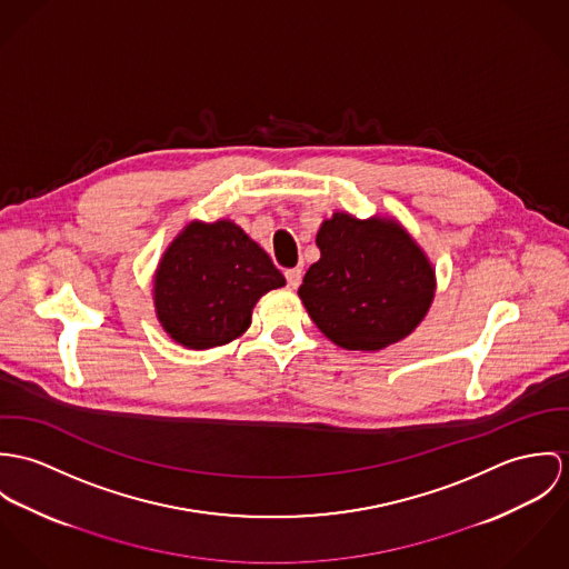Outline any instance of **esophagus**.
<instances>
[{"mask_svg": "<svg viewBox=\"0 0 569 569\" xmlns=\"http://www.w3.org/2000/svg\"><path fill=\"white\" fill-rule=\"evenodd\" d=\"M286 279H288V286L292 290H297L303 281V270L301 268H290V270H286Z\"/></svg>", "mask_w": 569, "mask_h": 569, "instance_id": "obj_1", "label": "esophagus"}]
</instances>
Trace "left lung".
<instances>
[{
    "mask_svg": "<svg viewBox=\"0 0 569 569\" xmlns=\"http://www.w3.org/2000/svg\"><path fill=\"white\" fill-rule=\"evenodd\" d=\"M320 259L299 297L316 327L347 351L376 353L408 338L430 312L437 272L392 216L333 211L316 233Z\"/></svg>",
    "mask_w": 569,
    "mask_h": 569,
    "instance_id": "1",
    "label": "left lung"
}]
</instances>
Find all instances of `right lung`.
Wrapping results in <instances>:
<instances>
[{
    "label": "right lung",
    "mask_w": 569,
    "mask_h": 569,
    "mask_svg": "<svg viewBox=\"0 0 569 569\" xmlns=\"http://www.w3.org/2000/svg\"><path fill=\"white\" fill-rule=\"evenodd\" d=\"M283 286L272 259L233 220H191L154 270V315L186 349L222 347L251 327L254 303Z\"/></svg>",
    "instance_id": "right-lung-1"
}]
</instances>
